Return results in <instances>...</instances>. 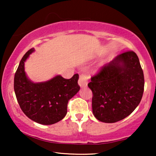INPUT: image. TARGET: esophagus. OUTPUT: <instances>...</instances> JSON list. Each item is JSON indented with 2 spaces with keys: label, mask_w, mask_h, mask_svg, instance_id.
<instances>
[{
  "label": "esophagus",
  "mask_w": 156,
  "mask_h": 156,
  "mask_svg": "<svg viewBox=\"0 0 156 156\" xmlns=\"http://www.w3.org/2000/svg\"><path fill=\"white\" fill-rule=\"evenodd\" d=\"M89 76L86 74H81L80 75V78L78 80V84L81 87H85L87 86L89 80Z\"/></svg>",
  "instance_id": "obj_1"
}]
</instances>
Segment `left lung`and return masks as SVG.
<instances>
[{
  "instance_id": "8db88e82",
  "label": "left lung",
  "mask_w": 156,
  "mask_h": 156,
  "mask_svg": "<svg viewBox=\"0 0 156 156\" xmlns=\"http://www.w3.org/2000/svg\"><path fill=\"white\" fill-rule=\"evenodd\" d=\"M92 112L104 123H115L129 116L142 99L144 75L137 55H119L91 78Z\"/></svg>"
}]
</instances>
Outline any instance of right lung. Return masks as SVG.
Wrapping results in <instances>:
<instances>
[{"instance_id":"obj_1","label":"right lung","mask_w":156,"mask_h":156,"mask_svg":"<svg viewBox=\"0 0 156 156\" xmlns=\"http://www.w3.org/2000/svg\"><path fill=\"white\" fill-rule=\"evenodd\" d=\"M34 51V48L27 51L20 62L14 77L15 93L29 119L40 124H54L66 116L68 101L80 90L79 74L69 80L57 75L47 82H31L25 72V62Z\"/></svg>"}]
</instances>
